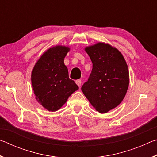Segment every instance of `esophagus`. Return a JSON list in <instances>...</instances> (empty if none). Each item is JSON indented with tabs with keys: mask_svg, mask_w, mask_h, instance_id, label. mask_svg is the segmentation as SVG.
I'll return each mask as SVG.
<instances>
[{
	"mask_svg": "<svg viewBox=\"0 0 157 157\" xmlns=\"http://www.w3.org/2000/svg\"><path fill=\"white\" fill-rule=\"evenodd\" d=\"M75 83L77 84V85H78V86L79 87H80V86H81L82 82H81L80 79H78V80H76V81H75Z\"/></svg>",
	"mask_w": 157,
	"mask_h": 157,
	"instance_id": "1",
	"label": "esophagus"
}]
</instances>
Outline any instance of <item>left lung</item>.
Returning a JSON list of instances; mask_svg holds the SVG:
<instances>
[{
	"label": "left lung",
	"instance_id": "1",
	"mask_svg": "<svg viewBox=\"0 0 157 157\" xmlns=\"http://www.w3.org/2000/svg\"><path fill=\"white\" fill-rule=\"evenodd\" d=\"M93 63L88 81L82 91L95 110L105 113L121 104L129 83L123 55L110 44L98 42L84 48Z\"/></svg>",
	"mask_w": 157,
	"mask_h": 157
}]
</instances>
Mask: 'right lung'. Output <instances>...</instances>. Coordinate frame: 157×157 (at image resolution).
<instances>
[{
    "mask_svg": "<svg viewBox=\"0 0 157 157\" xmlns=\"http://www.w3.org/2000/svg\"><path fill=\"white\" fill-rule=\"evenodd\" d=\"M70 48L55 46L46 50L32 71V86L39 103L49 111L59 110L68 97L78 90L68 77L63 60Z\"/></svg>",
    "mask_w": 157,
    "mask_h": 157,
    "instance_id": "1",
    "label": "right lung"
}]
</instances>
